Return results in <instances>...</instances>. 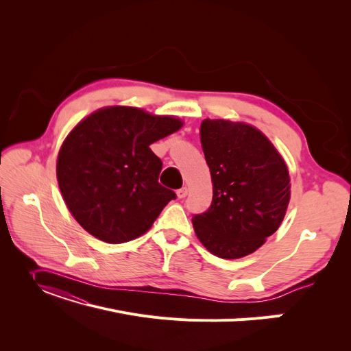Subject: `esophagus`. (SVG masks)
<instances>
[{
  "label": "esophagus",
  "mask_w": 351,
  "mask_h": 351,
  "mask_svg": "<svg viewBox=\"0 0 351 351\" xmlns=\"http://www.w3.org/2000/svg\"><path fill=\"white\" fill-rule=\"evenodd\" d=\"M176 195H178L179 199L186 197V195H188V188H180V189H178V191H176Z\"/></svg>",
  "instance_id": "1"
}]
</instances>
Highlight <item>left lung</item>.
Listing matches in <instances>:
<instances>
[{"label":"left lung","mask_w":351,"mask_h":351,"mask_svg":"<svg viewBox=\"0 0 351 351\" xmlns=\"http://www.w3.org/2000/svg\"><path fill=\"white\" fill-rule=\"evenodd\" d=\"M200 141L213 183L209 209L193 215L199 241L217 257L239 259L279 229L290 200L283 158L256 128L205 119Z\"/></svg>","instance_id":"8db88e82"}]
</instances>
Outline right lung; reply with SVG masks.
Listing matches in <instances>:
<instances>
[{"instance_id": "add662e5", "label": "right lung", "mask_w": 351, "mask_h": 351, "mask_svg": "<svg viewBox=\"0 0 351 351\" xmlns=\"http://www.w3.org/2000/svg\"><path fill=\"white\" fill-rule=\"evenodd\" d=\"M182 126L138 108L97 110L72 129L57 160L62 197L77 222L106 243L149 230L176 193L158 182L162 160L151 145Z\"/></svg>"}]
</instances>
